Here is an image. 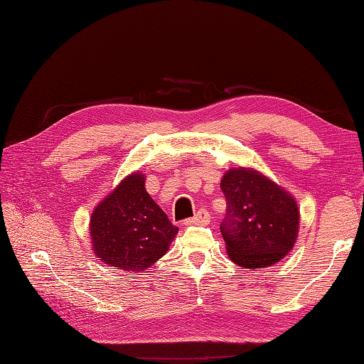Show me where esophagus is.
<instances>
[{
	"instance_id": "34e87169",
	"label": "esophagus",
	"mask_w": 364,
	"mask_h": 364,
	"mask_svg": "<svg viewBox=\"0 0 364 364\" xmlns=\"http://www.w3.org/2000/svg\"><path fill=\"white\" fill-rule=\"evenodd\" d=\"M210 223V213H208L205 208L198 210V213L186 220V225H208Z\"/></svg>"
}]
</instances>
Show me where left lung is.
<instances>
[{
	"label": "left lung",
	"mask_w": 364,
	"mask_h": 364,
	"mask_svg": "<svg viewBox=\"0 0 364 364\" xmlns=\"http://www.w3.org/2000/svg\"><path fill=\"white\" fill-rule=\"evenodd\" d=\"M220 189L227 218L220 233L235 264L258 270L282 261L297 241L300 211L296 198L253 167H231Z\"/></svg>",
	"instance_id": "1"
}]
</instances>
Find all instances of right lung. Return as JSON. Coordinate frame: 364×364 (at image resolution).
<instances>
[{
    "label": "right lung",
    "instance_id": "1",
    "mask_svg": "<svg viewBox=\"0 0 364 364\" xmlns=\"http://www.w3.org/2000/svg\"><path fill=\"white\" fill-rule=\"evenodd\" d=\"M92 252L103 264L144 272L167 253L178 228L145 189V175H127L92 211Z\"/></svg>",
    "mask_w": 364,
    "mask_h": 364
}]
</instances>
